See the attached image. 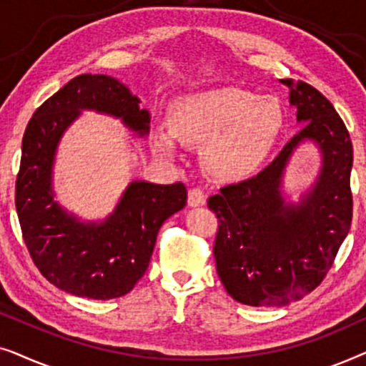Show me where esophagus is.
Instances as JSON below:
<instances>
[{
  "mask_svg": "<svg viewBox=\"0 0 366 366\" xmlns=\"http://www.w3.org/2000/svg\"><path fill=\"white\" fill-rule=\"evenodd\" d=\"M207 203V197H204V193L202 192L199 188H192L188 192V204L192 208H197V207H203V204Z\"/></svg>",
  "mask_w": 366,
  "mask_h": 366,
  "instance_id": "obj_1",
  "label": "esophagus"
}]
</instances>
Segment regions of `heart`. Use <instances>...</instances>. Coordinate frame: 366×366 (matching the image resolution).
<instances>
[{"label": "heart", "mask_w": 366, "mask_h": 366, "mask_svg": "<svg viewBox=\"0 0 366 366\" xmlns=\"http://www.w3.org/2000/svg\"><path fill=\"white\" fill-rule=\"evenodd\" d=\"M283 128L278 99L238 86H217L178 97L168 109V132L153 134L163 157L174 139L203 144L202 163L212 178L234 182L252 174L272 152Z\"/></svg>", "instance_id": "heart-1"}]
</instances>
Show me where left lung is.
<instances>
[{
	"label": "left lung",
	"mask_w": 366,
	"mask_h": 366,
	"mask_svg": "<svg viewBox=\"0 0 366 366\" xmlns=\"http://www.w3.org/2000/svg\"><path fill=\"white\" fill-rule=\"evenodd\" d=\"M302 129L257 177L219 189L217 272L229 297L249 307H283L313 292L332 268L352 224L353 147L333 104L308 83L283 79ZM319 149L322 167L299 202L282 189L294 152Z\"/></svg>",
	"instance_id": "left-lung-1"
}]
</instances>
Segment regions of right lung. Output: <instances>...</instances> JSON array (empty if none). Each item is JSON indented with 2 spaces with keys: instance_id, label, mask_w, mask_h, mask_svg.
<instances>
[{
  "instance_id": "obj_1",
  "label": "right lung",
  "mask_w": 366,
  "mask_h": 366,
  "mask_svg": "<svg viewBox=\"0 0 366 366\" xmlns=\"http://www.w3.org/2000/svg\"><path fill=\"white\" fill-rule=\"evenodd\" d=\"M127 84L79 74L29 119L16 178V212L28 252L49 283L74 297L112 300L129 293L147 272L162 224L187 204L183 183L137 179L99 222L69 213L56 199L53 168L63 134L81 112L122 119L137 137L149 133V112Z\"/></svg>"
}]
</instances>
